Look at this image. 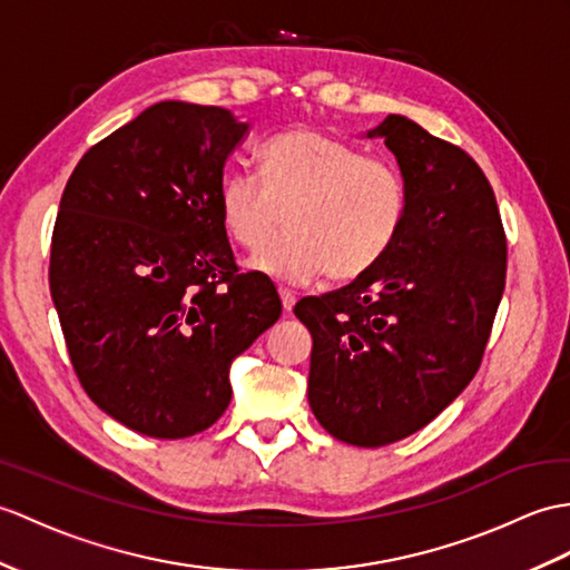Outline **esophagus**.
Returning <instances> with one entry per match:
<instances>
[{
    "mask_svg": "<svg viewBox=\"0 0 570 570\" xmlns=\"http://www.w3.org/2000/svg\"><path fill=\"white\" fill-rule=\"evenodd\" d=\"M279 296H282V306H284V311H291V308L296 306V294H294V291L279 288Z\"/></svg>",
    "mask_w": 570,
    "mask_h": 570,
    "instance_id": "esophagus-1",
    "label": "esophagus"
}]
</instances>
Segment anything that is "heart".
I'll list each match as a JSON object with an SVG mask.
<instances>
[{
	"mask_svg": "<svg viewBox=\"0 0 570 570\" xmlns=\"http://www.w3.org/2000/svg\"><path fill=\"white\" fill-rule=\"evenodd\" d=\"M407 204L399 165L313 128L269 138L259 177L233 171L218 189L223 228L247 253H259L287 220L283 240L249 262L286 284L366 274L399 240Z\"/></svg>",
	"mask_w": 570,
	"mask_h": 570,
	"instance_id": "obj_1",
	"label": "heart"
}]
</instances>
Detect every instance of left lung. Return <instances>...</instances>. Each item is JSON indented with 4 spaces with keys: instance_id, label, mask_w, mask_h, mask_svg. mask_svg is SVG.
<instances>
[{
    "instance_id": "left-lung-1",
    "label": "left lung",
    "mask_w": 570,
    "mask_h": 570,
    "mask_svg": "<svg viewBox=\"0 0 570 570\" xmlns=\"http://www.w3.org/2000/svg\"><path fill=\"white\" fill-rule=\"evenodd\" d=\"M368 138L405 175L403 230L376 267L294 308L313 335V415L354 446L403 440L469 386L508 272L495 194L469 153L395 114Z\"/></svg>"
}]
</instances>
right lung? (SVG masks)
Instances as JSON below:
<instances>
[{
    "label": "right lung",
    "mask_w": 570,
    "mask_h": 570,
    "mask_svg": "<svg viewBox=\"0 0 570 570\" xmlns=\"http://www.w3.org/2000/svg\"><path fill=\"white\" fill-rule=\"evenodd\" d=\"M245 134L220 106L160 101L91 145L60 198L48 276L75 374L157 440L214 425L230 362L282 315L220 223L223 165Z\"/></svg>",
    "instance_id": "add662e5"
}]
</instances>
